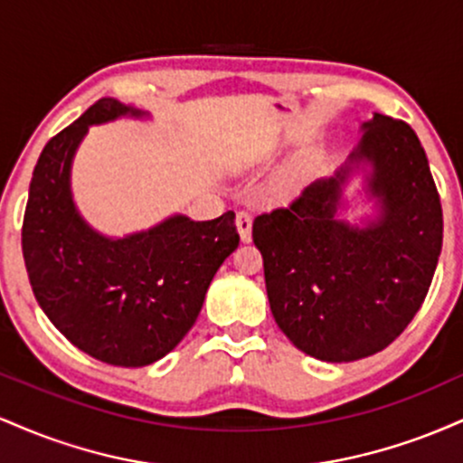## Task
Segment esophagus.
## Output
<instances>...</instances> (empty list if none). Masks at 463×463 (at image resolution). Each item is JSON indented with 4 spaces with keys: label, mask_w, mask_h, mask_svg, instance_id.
<instances>
[{
    "label": "esophagus",
    "mask_w": 463,
    "mask_h": 463,
    "mask_svg": "<svg viewBox=\"0 0 463 463\" xmlns=\"http://www.w3.org/2000/svg\"><path fill=\"white\" fill-rule=\"evenodd\" d=\"M237 231L241 235V241H250V237H252V215L248 211H239L237 213Z\"/></svg>",
    "instance_id": "1"
}]
</instances>
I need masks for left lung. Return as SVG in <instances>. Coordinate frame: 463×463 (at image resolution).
I'll list each match as a JSON object with an SVG mask.
<instances>
[{
    "label": "left lung",
    "instance_id": "left-lung-1",
    "mask_svg": "<svg viewBox=\"0 0 463 463\" xmlns=\"http://www.w3.org/2000/svg\"><path fill=\"white\" fill-rule=\"evenodd\" d=\"M364 128L350 163L374 167L379 220H335L344 167L252 224L276 324L296 348L331 364L390 346L422 307L442 252V204L418 135L387 115Z\"/></svg>",
    "mask_w": 463,
    "mask_h": 463
}]
</instances>
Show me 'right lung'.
Here are the masks:
<instances>
[{
  "instance_id": "obj_1",
  "label": "right lung",
  "mask_w": 463,
  "mask_h": 463,
  "mask_svg": "<svg viewBox=\"0 0 463 463\" xmlns=\"http://www.w3.org/2000/svg\"><path fill=\"white\" fill-rule=\"evenodd\" d=\"M141 115L102 98L47 141L32 174L21 250L41 309L73 346L121 368H141L178 346L206 289L239 246L235 213L176 215L147 232L104 239L80 220L69 165L91 124Z\"/></svg>"
}]
</instances>
